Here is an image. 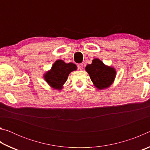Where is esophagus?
Returning <instances> with one entry per match:
<instances>
[{
	"label": "esophagus",
	"mask_w": 150,
	"mask_h": 150,
	"mask_svg": "<svg viewBox=\"0 0 150 150\" xmlns=\"http://www.w3.org/2000/svg\"><path fill=\"white\" fill-rule=\"evenodd\" d=\"M77 67L79 70H82L83 69V63H79V64L77 65Z\"/></svg>",
	"instance_id": "34e87169"
}]
</instances>
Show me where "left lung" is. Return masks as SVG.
Masks as SVG:
<instances>
[{
    "label": "left lung",
    "instance_id": "1",
    "mask_svg": "<svg viewBox=\"0 0 150 150\" xmlns=\"http://www.w3.org/2000/svg\"><path fill=\"white\" fill-rule=\"evenodd\" d=\"M85 70L93 84L98 89L110 87L116 77L115 69L105 65L98 59H94L91 64L86 66Z\"/></svg>",
    "mask_w": 150,
    "mask_h": 150
}]
</instances>
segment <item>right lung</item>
Listing matches in <instances>:
<instances>
[{"label":"right lung","instance_id":"obj_1","mask_svg":"<svg viewBox=\"0 0 150 150\" xmlns=\"http://www.w3.org/2000/svg\"><path fill=\"white\" fill-rule=\"evenodd\" d=\"M76 69L77 66L74 63H65L62 60H57L51 70L45 73V80L52 87L60 90L67 81L69 73Z\"/></svg>","mask_w":150,"mask_h":150}]
</instances>
